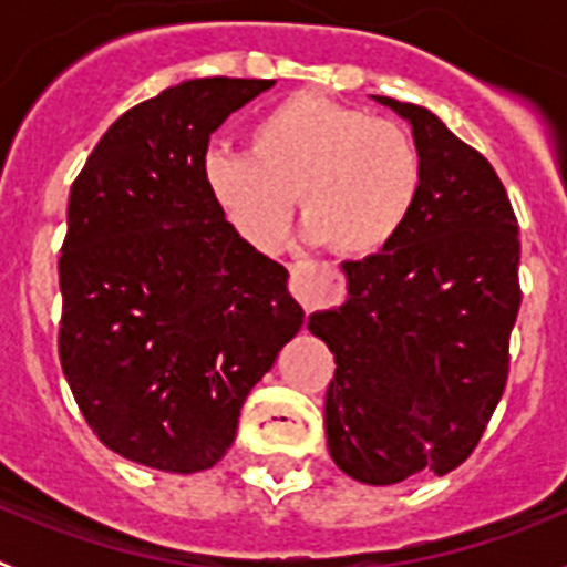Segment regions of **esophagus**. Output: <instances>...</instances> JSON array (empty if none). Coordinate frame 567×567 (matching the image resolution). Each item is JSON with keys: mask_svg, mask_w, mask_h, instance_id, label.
Returning <instances> with one entry per match:
<instances>
[{"mask_svg": "<svg viewBox=\"0 0 567 567\" xmlns=\"http://www.w3.org/2000/svg\"><path fill=\"white\" fill-rule=\"evenodd\" d=\"M292 292L295 298L303 303L307 312H312L318 303L323 300H334L338 295H343V278L334 267L329 264H315V260H298L292 264Z\"/></svg>", "mask_w": 567, "mask_h": 567, "instance_id": "1", "label": "esophagus"}]
</instances>
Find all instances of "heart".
I'll return each mask as SVG.
<instances>
[{"mask_svg":"<svg viewBox=\"0 0 567 567\" xmlns=\"http://www.w3.org/2000/svg\"><path fill=\"white\" fill-rule=\"evenodd\" d=\"M204 184L252 247H278L298 198L309 238L343 258H369L409 221L423 158L403 124L292 93L249 127L247 155L209 150Z\"/></svg>","mask_w":567,"mask_h":567,"instance_id":"heart-1","label":"heart"}]
</instances>
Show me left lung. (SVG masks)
Listing matches in <instances>:
<instances>
[{"label": "left lung", "mask_w": 567, "mask_h": 567, "mask_svg": "<svg viewBox=\"0 0 567 567\" xmlns=\"http://www.w3.org/2000/svg\"><path fill=\"white\" fill-rule=\"evenodd\" d=\"M412 124L417 204L378 255L346 260V300L309 315L334 354L327 443L365 485L457 468L508 380L519 312V227L483 155L420 104L374 96Z\"/></svg>", "instance_id": "1"}]
</instances>
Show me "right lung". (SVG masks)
Masks as SVG:
<instances>
[{
	"label": "right lung",
	"instance_id": "obj_1",
	"mask_svg": "<svg viewBox=\"0 0 567 567\" xmlns=\"http://www.w3.org/2000/svg\"><path fill=\"white\" fill-rule=\"evenodd\" d=\"M269 79H189L115 118L70 187L59 360L110 452L213 468L240 405L303 327L289 272L204 184L209 135Z\"/></svg>",
	"mask_w": 567,
	"mask_h": 567
}]
</instances>
